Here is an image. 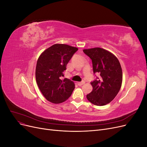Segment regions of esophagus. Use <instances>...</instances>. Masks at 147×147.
Instances as JSON below:
<instances>
[{"label":"esophagus","instance_id":"esophagus-1","mask_svg":"<svg viewBox=\"0 0 147 147\" xmlns=\"http://www.w3.org/2000/svg\"><path fill=\"white\" fill-rule=\"evenodd\" d=\"M77 83H78V84L79 86H82L83 84H84V83H85V82H84V81H83V82H78Z\"/></svg>","mask_w":147,"mask_h":147}]
</instances>
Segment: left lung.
<instances>
[{
    "label": "left lung",
    "mask_w": 147,
    "mask_h": 147,
    "mask_svg": "<svg viewBox=\"0 0 147 147\" xmlns=\"http://www.w3.org/2000/svg\"><path fill=\"white\" fill-rule=\"evenodd\" d=\"M83 52L92 60L94 74L99 75L91 82L93 89L86 95L87 99L96 105H105L116 97L121 88V65L116 56L103 48L85 49Z\"/></svg>",
    "instance_id": "left-lung-1"
}]
</instances>
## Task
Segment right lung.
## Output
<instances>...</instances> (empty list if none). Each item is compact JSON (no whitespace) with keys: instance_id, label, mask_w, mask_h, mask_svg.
<instances>
[{"instance_id":"1","label":"right lung","mask_w":147,"mask_h":147,"mask_svg":"<svg viewBox=\"0 0 147 147\" xmlns=\"http://www.w3.org/2000/svg\"><path fill=\"white\" fill-rule=\"evenodd\" d=\"M78 50L65 44H55L44 51L37 60L35 78L37 85L46 99L60 104L69 99L75 88L70 80H61L67 64Z\"/></svg>"}]
</instances>
